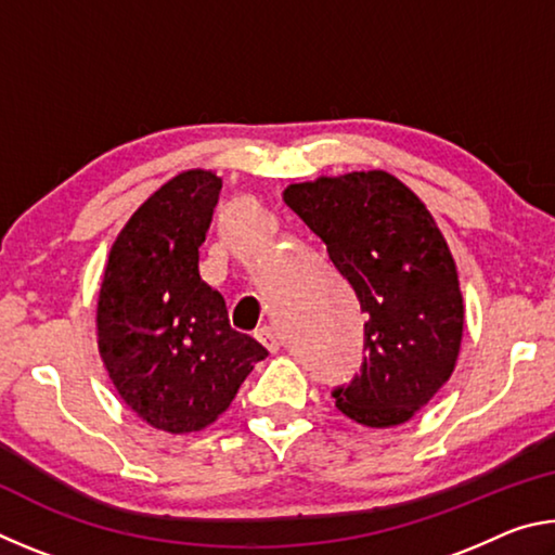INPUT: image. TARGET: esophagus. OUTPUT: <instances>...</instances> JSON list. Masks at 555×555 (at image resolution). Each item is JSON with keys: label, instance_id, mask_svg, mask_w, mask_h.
I'll return each instance as SVG.
<instances>
[{"label": "esophagus", "instance_id": "esophagus-1", "mask_svg": "<svg viewBox=\"0 0 555 555\" xmlns=\"http://www.w3.org/2000/svg\"><path fill=\"white\" fill-rule=\"evenodd\" d=\"M255 335H257V340L264 345L269 352H276L279 350V333L271 325H261Z\"/></svg>", "mask_w": 555, "mask_h": 555}]
</instances>
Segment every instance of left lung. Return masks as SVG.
<instances>
[{"mask_svg":"<svg viewBox=\"0 0 555 555\" xmlns=\"http://www.w3.org/2000/svg\"><path fill=\"white\" fill-rule=\"evenodd\" d=\"M284 203L325 242L370 315L362 370L333 391L335 406L370 428L406 424L450 379L463 340L465 306L443 232L387 171L291 183Z\"/></svg>","mask_w":555,"mask_h":555,"instance_id":"8db88e82","label":"left lung"}]
</instances>
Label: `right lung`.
<instances>
[{
	"mask_svg": "<svg viewBox=\"0 0 555 555\" xmlns=\"http://www.w3.org/2000/svg\"><path fill=\"white\" fill-rule=\"evenodd\" d=\"M222 178L183 171L142 203L117 234L98 298V347L112 384L149 426L181 436L218 421L269 354L230 325L201 279L198 249Z\"/></svg>",
	"mask_w": 555,
	"mask_h": 555,
	"instance_id": "right-lung-1",
	"label": "right lung"
}]
</instances>
